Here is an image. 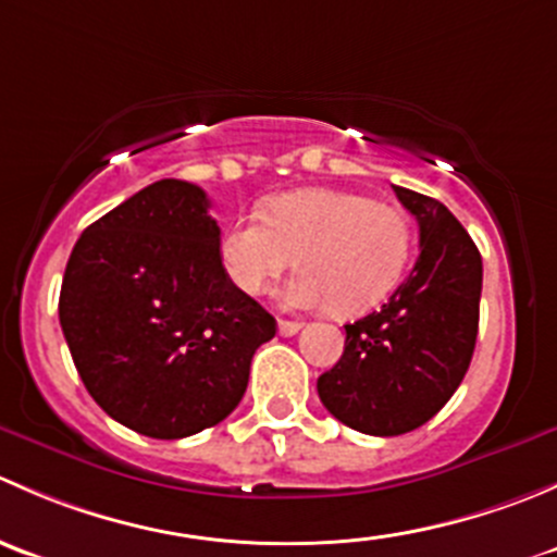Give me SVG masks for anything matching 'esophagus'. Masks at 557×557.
<instances>
[{"label":"esophagus","instance_id":"obj_1","mask_svg":"<svg viewBox=\"0 0 557 557\" xmlns=\"http://www.w3.org/2000/svg\"><path fill=\"white\" fill-rule=\"evenodd\" d=\"M299 329H301L299 320H280L277 323L280 336H294V334H299Z\"/></svg>","mask_w":557,"mask_h":557}]
</instances>
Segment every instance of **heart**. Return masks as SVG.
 I'll return each mask as SVG.
<instances>
[{
    "instance_id": "b5f03b06",
    "label": "heart",
    "mask_w": 557,
    "mask_h": 557,
    "mask_svg": "<svg viewBox=\"0 0 557 557\" xmlns=\"http://www.w3.org/2000/svg\"><path fill=\"white\" fill-rule=\"evenodd\" d=\"M412 252V226L398 207L336 188H301L274 196L261 218L228 223L218 261L245 296H261L272 280L299 263L280 301L294 310L342 314L374 310L391 296Z\"/></svg>"
}]
</instances>
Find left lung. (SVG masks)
Segmentation results:
<instances>
[{"mask_svg":"<svg viewBox=\"0 0 557 557\" xmlns=\"http://www.w3.org/2000/svg\"><path fill=\"white\" fill-rule=\"evenodd\" d=\"M418 218L420 256L383 310L345 325V352L318 377L323 407L369 436L429 423L463 380L480 329L482 256L442 201L393 185Z\"/></svg>","mask_w":557,"mask_h":557,"instance_id":"obj_1","label":"left lung"}]
</instances>
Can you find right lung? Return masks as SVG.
Segmentation results:
<instances>
[{
    "instance_id": "add662e5",
    "label": "right lung",
    "mask_w": 557,
    "mask_h": 557,
    "mask_svg": "<svg viewBox=\"0 0 557 557\" xmlns=\"http://www.w3.org/2000/svg\"><path fill=\"white\" fill-rule=\"evenodd\" d=\"M205 190L159 180L83 232L59 320L94 401L153 440L199 434L237 409L274 318L218 261Z\"/></svg>"
}]
</instances>
